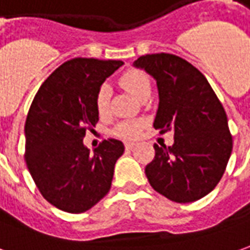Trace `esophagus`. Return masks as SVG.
Returning a JSON list of instances; mask_svg holds the SVG:
<instances>
[{
	"instance_id": "esophagus-1",
	"label": "esophagus",
	"mask_w": 250,
	"mask_h": 250,
	"mask_svg": "<svg viewBox=\"0 0 250 250\" xmlns=\"http://www.w3.org/2000/svg\"><path fill=\"white\" fill-rule=\"evenodd\" d=\"M135 146V143H125V148H126V149H132Z\"/></svg>"
}]
</instances>
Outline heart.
Listing matches in <instances>:
<instances>
[{
  "label": "heart",
  "instance_id": "heart-1",
  "mask_svg": "<svg viewBox=\"0 0 250 250\" xmlns=\"http://www.w3.org/2000/svg\"><path fill=\"white\" fill-rule=\"evenodd\" d=\"M120 84L137 99H142L143 96L151 92V82L148 76L142 70H126L120 77ZM110 99H111V89L107 84H102L96 91L95 95L96 111L102 118L107 117L110 113ZM142 128L143 122L122 121L115 126L114 135L122 139H136L140 135Z\"/></svg>",
  "mask_w": 250,
  "mask_h": 250
}]
</instances>
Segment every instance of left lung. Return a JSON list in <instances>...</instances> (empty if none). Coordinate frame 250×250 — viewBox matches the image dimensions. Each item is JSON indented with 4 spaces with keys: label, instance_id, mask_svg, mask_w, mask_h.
<instances>
[{
    "label": "left lung",
    "instance_id": "left-lung-1",
    "mask_svg": "<svg viewBox=\"0 0 250 250\" xmlns=\"http://www.w3.org/2000/svg\"><path fill=\"white\" fill-rule=\"evenodd\" d=\"M156 80L159 107L154 128L174 133V144H154L155 158L146 175L158 193L175 203L204 197L222 178L233 149L227 115L212 87L197 68L174 54L139 57Z\"/></svg>",
    "mask_w": 250,
    "mask_h": 250
}]
</instances>
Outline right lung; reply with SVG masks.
<instances>
[{
	"label": "right lung",
	"instance_id": "add662e5",
	"mask_svg": "<svg viewBox=\"0 0 250 250\" xmlns=\"http://www.w3.org/2000/svg\"><path fill=\"white\" fill-rule=\"evenodd\" d=\"M122 63L69 60L44 80L31 103L24 126V159L43 197L65 212L87 211L111 188L124 144L107 139L89 154L83 139L99 121L96 91Z\"/></svg>",
	"mask_w": 250,
	"mask_h": 250
}]
</instances>
